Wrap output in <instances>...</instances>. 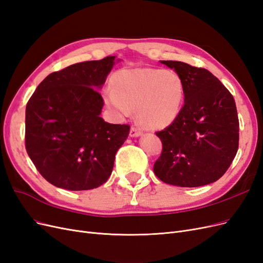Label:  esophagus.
<instances>
[{"label":"esophagus","mask_w":263,"mask_h":263,"mask_svg":"<svg viewBox=\"0 0 263 263\" xmlns=\"http://www.w3.org/2000/svg\"><path fill=\"white\" fill-rule=\"evenodd\" d=\"M129 135L130 137H138V136H141L142 135V132L140 129H138L137 127H132L130 128V132H129Z\"/></svg>","instance_id":"obj_1"}]
</instances>
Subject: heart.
Returning <instances> with one entry per match:
<instances>
[{
	"mask_svg": "<svg viewBox=\"0 0 263 263\" xmlns=\"http://www.w3.org/2000/svg\"><path fill=\"white\" fill-rule=\"evenodd\" d=\"M105 104L121 115L136 109L138 123L148 129L172 124L184 100V82L173 70L123 69L112 77V89L103 92Z\"/></svg>",
	"mask_w": 263,
	"mask_h": 263,
	"instance_id": "1",
	"label": "heart"
}]
</instances>
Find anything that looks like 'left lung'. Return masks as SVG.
<instances>
[{
  "instance_id": "8db88e82",
  "label": "left lung",
  "mask_w": 263,
  "mask_h": 263,
  "mask_svg": "<svg viewBox=\"0 0 263 263\" xmlns=\"http://www.w3.org/2000/svg\"><path fill=\"white\" fill-rule=\"evenodd\" d=\"M184 82V105L172 124L156 135L162 153L154 172L183 187L210 184L224 176L239 145L234 97L209 70L181 61H160Z\"/></svg>"
}]
</instances>
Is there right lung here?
<instances>
[{
  "mask_svg": "<svg viewBox=\"0 0 263 263\" xmlns=\"http://www.w3.org/2000/svg\"><path fill=\"white\" fill-rule=\"evenodd\" d=\"M115 55L71 65L46 77L26 105L25 147L36 169L52 185L70 191L99 187L112 173L129 125L100 114L98 91Z\"/></svg>",
  "mask_w": 263,
  "mask_h": 263,
  "instance_id": "1",
  "label": "right lung"
}]
</instances>
